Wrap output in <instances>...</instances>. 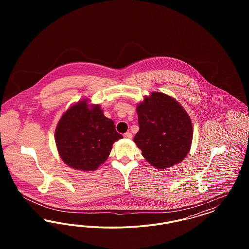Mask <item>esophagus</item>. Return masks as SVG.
I'll return each instance as SVG.
<instances>
[{
    "mask_svg": "<svg viewBox=\"0 0 249 249\" xmlns=\"http://www.w3.org/2000/svg\"><path fill=\"white\" fill-rule=\"evenodd\" d=\"M123 136H124V138H126V139H130L131 137H132V134H131V132H126V133H124L123 134Z\"/></svg>",
    "mask_w": 249,
    "mask_h": 249,
    "instance_id": "34e87169",
    "label": "esophagus"
}]
</instances>
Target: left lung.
<instances>
[{"label": "left lung", "mask_w": 249, "mask_h": 249, "mask_svg": "<svg viewBox=\"0 0 249 249\" xmlns=\"http://www.w3.org/2000/svg\"><path fill=\"white\" fill-rule=\"evenodd\" d=\"M139 131L133 139L144 159L157 169L182 161L190 151V116L174 98L152 92L137 107Z\"/></svg>", "instance_id": "left-lung-1"}]
</instances>
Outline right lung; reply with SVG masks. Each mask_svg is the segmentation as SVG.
<instances>
[{"label": "right lung", "instance_id": "add662e5", "mask_svg": "<svg viewBox=\"0 0 249 249\" xmlns=\"http://www.w3.org/2000/svg\"><path fill=\"white\" fill-rule=\"evenodd\" d=\"M123 138L114 121L105 117L100 106L83 100L70 107L59 119L55 140L61 160L73 169L94 171L111 152L114 142Z\"/></svg>", "mask_w": 249, "mask_h": 249}]
</instances>
